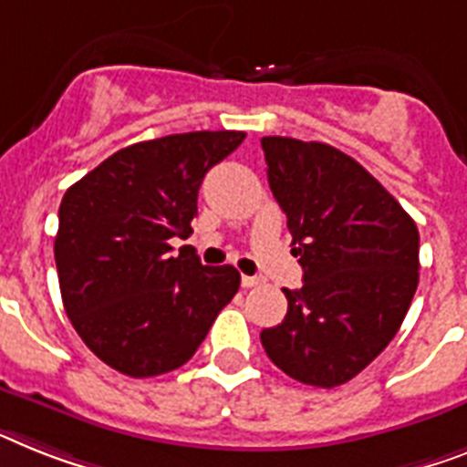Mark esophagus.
I'll use <instances>...</instances> for the list:
<instances>
[{
	"label": "esophagus",
	"instance_id": "1",
	"mask_svg": "<svg viewBox=\"0 0 467 467\" xmlns=\"http://www.w3.org/2000/svg\"><path fill=\"white\" fill-rule=\"evenodd\" d=\"M241 284L243 288H255V286H262L265 279H260V276H241Z\"/></svg>",
	"mask_w": 467,
	"mask_h": 467
}]
</instances>
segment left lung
<instances>
[{"label": "left lung", "instance_id": "obj_1", "mask_svg": "<svg viewBox=\"0 0 467 467\" xmlns=\"http://www.w3.org/2000/svg\"><path fill=\"white\" fill-rule=\"evenodd\" d=\"M269 188L286 212L303 288L262 329L269 360L296 381L334 389L396 337L418 288L420 234L399 200L325 142L262 138Z\"/></svg>", "mask_w": 467, "mask_h": 467}]
</instances>
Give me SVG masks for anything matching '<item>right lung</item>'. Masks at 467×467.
Segmentation results:
<instances>
[{
	"label": "right lung",
	"instance_id": "1",
	"mask_svg": "<svg viewBox=\"0 0 467 467\" xmlns=\"http://www.w3.org/2000/svg\"><path fill=\"white\" fill-rule=\"evenodd\" d=\"M243 130H195L136 142L61 198L54 260L64 310L83 344L121 375L181 368L241 286L236 267H207L171 238L191 234L205 173Z\"/></svg>",
	"mask_w": 467,
	"mask_h": 467
}]
</instances>
